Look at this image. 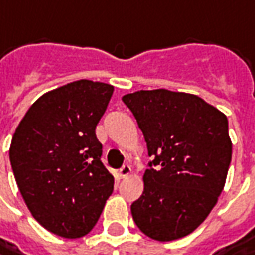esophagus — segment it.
I'll list each match as a JSON object with an SVG mask.
<instances>
[{
  "instance_id": "1",
  "label": "esophagus",
  "mask_w": 255,
  "mask_h": 255,
  "mask_svg": "<svg viewBox=\"0 0 255 255\" xmlns=\"http://www.w3.org/2000/svg\"><path fill=\"white\" fill-rule=\"evenodd\" d=\"M129 172H131V167H129L128 164H124V165L120 168V177H121V178H126V177L129 175Z\"/></svg>"
}]
</instances>
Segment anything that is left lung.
Wrapping results in <instances>:
<instances>
[{"instance_id": "obj_1", "label": "left lung", "mask_w": 255, "mask_h": 255, "mask_svg": "<svg viewBox=\"0 0 255 255\" xmlns=\"http://www.w3.org/2000/svg\"><path fill=\"white\" fill-rule=\"evenodd\" d=\"M147 142L144 191L131 204L137 227L171 241L198 227L221 194L231 162L228 120L203 98L170 90L123 97Z\"/></svg>"}]
</instances>
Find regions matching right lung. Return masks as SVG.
Instances as JSON below:
<instances>
[{
	"label": "right lung",
	"mask_w": 255,
	"mask_h": 255,
	"mask_svg": "<svg viewBox=\"0 0 255 255\" xmlns=\"http://www.w3.org/2000/svg\"><path fill=\"white\" fill-rule=\"evenodd\" d=\"M113 91L88 80L62 85L39 97L14 132L9 161L19 193L32 217L60 237L88 234L114 190L95 135Z\"/></svg>",
	"instance_id": "add662e5"
}]
</instances>
